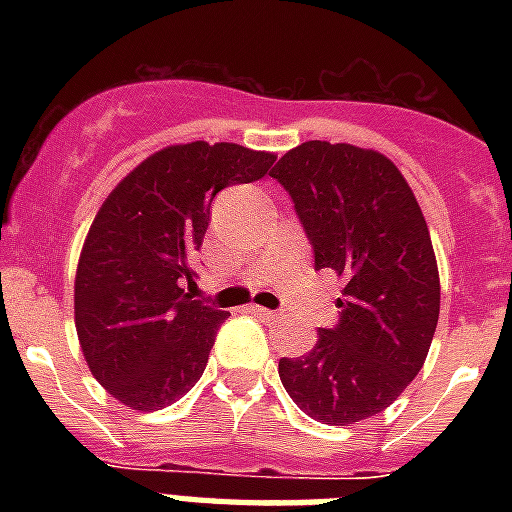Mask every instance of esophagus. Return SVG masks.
Returning <instances> with one entry per match:
<instances>
[{
	"instance_id": "obj_1",
	"label": "esophagus",
	"mask_w": 512,
	"mask_h": 512,
	"mask_svg": "<svg viewBox=\"0 0 512 512\" xmlns=\"http://www.w3.org/2000/svg\"><path fill=\"white\" fill-rule=\"evenodd\" d=\"M249 313H255L257 319L263 321H276L281 316L279 311H268V308H260V305H249Z\"/></svg>"
}]
</instances>
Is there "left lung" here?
<instances>
[{"mask_svg":"<svg viewBox=\"0 0 512 512\" xmlns=\"http://www.w3.org/2000/svg\"><path fill=\"white\" fill-rule=\"evenodd\" d=\"M271 177L292 196L316 271L345 279L337 327L303 358H281L289 398L324 425H353L396 401L425 364L441 284L428 223L388 156L308 140Z\"/></svg>","mask_w":512,"mask_h":512,"instance_id":"1","label":"left lung"}]
</instances>
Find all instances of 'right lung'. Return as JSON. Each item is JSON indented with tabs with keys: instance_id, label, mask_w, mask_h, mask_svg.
I'll list each match as a JSON object with an SVG mask.
<instances>
[{
	"instance_id": "right-lung-1",
	"label": "right lung",
	"mask_w": 512,
	"mask_h": 512,
	"mask_svg": "<svg viewBox=\"0 0 512 512\" xmlns=\"http://www.w3.org/2000/svg\"><path fill=\"white\" fill-rule=\"evenodd\" d=\"M273 162L265 151L196 140L156 151L108 193L84 239L74 313L87 366L116 401L156 412L199 382L228 319L183 289L196 284L209 207Z\"/></svg>"
}]
</instances>
